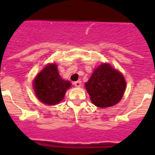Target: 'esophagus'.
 I'll return each mask as SVG.
<instances>
[{
    "label": "esophagus",
    "mask_w": 155,
    "mask_h": 155,
    "mask_svg": "<svg viewBox=\"0 0 155 155\" xmlns=\"http://www.w3.org/2000/svg\"><path fill=\"white\" fill-rule=\"evenodd\" d=\"M74 84L75 87H81V81H75L74 83Z\"/></svg>",
    "instance_id": "obj_1"
}]
</instances>
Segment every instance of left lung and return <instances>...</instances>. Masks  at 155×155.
Returning <instances> with one entry per match:
<instances>
[{
  "instance_id": "8db88e82",
  "label": "left lung",
  "mask_w": 155,
  "mask_h": 155,
  "mask_svg": "<svg viewBox=\"0 0 155 155\" xmlns=\"http://www.w3.org/2000/svg\"><path fill=\"white\" fill-rule=\"evenodd\" d=\"M85 87L97 107H110L121 100L126 89L125 78L109 64H102L93 71Z\"/></svg>"
}]
</instances>
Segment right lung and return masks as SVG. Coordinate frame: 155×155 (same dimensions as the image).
<instances>
[{
  "instance_id": "1",
  "label": "right lung",
  "mask_w": 155,
  "mask_h": 155,
  "mask_svg": "<svg viewBox=\"0 0 155 155\" xmlns=\"http://www.w3.org/2000/svg\"><path fill=\"white\" fill-rule=\"evenodd\" d=\"M71 86V82L61 78L56 64L46 65L33 81L37 98L42 103L50 105H57L61 102Z\"/></svg>"
}]
</instances>
